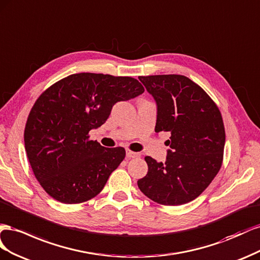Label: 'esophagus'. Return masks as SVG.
Wrapping results in <instances>:
<instances>
[{
  "label": "esophagus",
  "mask_w": 260,
  "mask_h": 260,
  "mask_svg": "<svg viewBox=\"0 0 260 260\" xmlns=\"http://www.w3.org/2000/svg\"><path fill=\"white\" fill-rule=\"evenodd\" d=\"M140 155H142V153H140V152H134V151H131V150H127V151H126V157H127L128 159L139 158Z\"/></svg>",
  "instance_id": "obj_1"
}]
</instances>
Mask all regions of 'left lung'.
Wrapping results in <instances>:
<instances>
[{
  "instance_id": "left-lung-1",
  "label": "left lung",
  "mask_w": 260,
  "mask_h": 260,
  "mask_svg": "<svg viewBox=\"0 0 260 260\" xmlns=\"http://www.w3.org/2000/svg\"><path fill=\"white\" fill-rule=\"evenodd\" d=\"M157 105L155 133L170 132L166 162L146 157L148 172L139 189L153 202L179 206L208 187L223 159L225 132L218 107L183 75L140 76Z\"/></svg>"
}]
</instances>
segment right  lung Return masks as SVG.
<instances>
[{
    "label": "right lung",
    "instance_id": "add662e5",
    "mask_svg": "<svg viewBox=\"0 0 260 260\" xmlns=\"http://www.w3.org/2000/svg\"><path fill=\"white\" fill-rule=\"evenodd\" d=\"M145 91L132 77L79 73L57 81L36 101L25 128V149L36 179L57 202L79 204L97 196L125 158L88 133L105 124L118 101Z\"/></svg>",
    "mask_w": 260,
    "mask_h": 260
}]
</instances>
